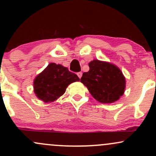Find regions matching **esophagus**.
I'll list each match as a JSON object with an SVG mask.
<instances>
[{"instance_id": "obj_1", "label": "esophagus", "mask_w": 156, "mask_h": 156, "mask_svg": "<svg viewBox=\"0 0 156 156\" xmlns=\"http://www.w3.org/2000/svg\"><path fill=\"white\" fill-rule=\"evenodd\" d=\"M77 75H78V76L79 77V78H80L82 77V73L81 72H79V73H77Z\"/></svg>"}]
</instances>
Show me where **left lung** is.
I'll list each match as a JSON object with an SVG mask.
<instances>
[{
  "label": "left lung",
  "mask_w": 156,
  "mask_h": 156,
  "mask_svg": "<svg viewBox=\"0 0 156 156\" xmlns=\"http://www.w3.org/2000/svg\"><path fill=\"white\" fill-rule=\"evenodd\" d=\"M89 70L80 78L92 96L102 103L118 101L124 93L125 78L120 69L114 64L99 60L89 63Z\"/></svg>",
  "instance_id": "obj_1"
}]
</instances>
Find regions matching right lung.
Masks as SVG:
<instances>
[{
  "label": "right lung",
  "instance_id": "1",
  "mask_svg": "<svg viewBox=\"0 0 156 156\" xmlns=\"http://www.w3.org/2000/svg\"><path fill=\"white\" fill-rule=\"evenodd\" d=\"M80 78L68 68L51 63L34 81L36 95L45 103L54 101L65 92L67 86Z\"/></svg>",
  "mask_w": 156,
  "mask_h": 156
}]
</instances>
